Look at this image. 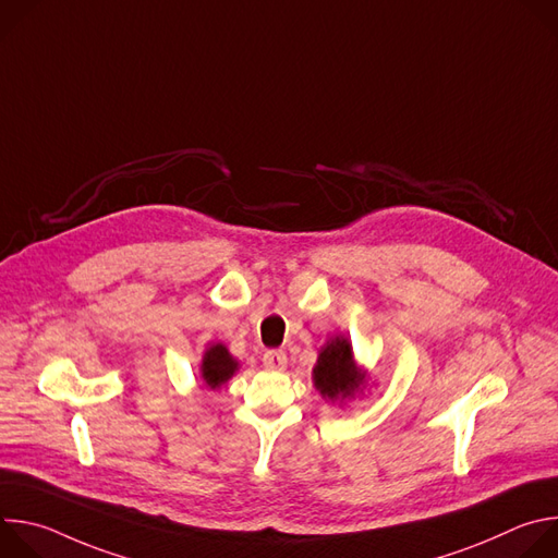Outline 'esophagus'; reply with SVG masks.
Masks as SVG:
<instances>
[{"label": "esophagus", "instance_id": "obj_1", "mask_svg": "<svg viewBox=\"0 0 558 558\" xmlns=\"http://www.w3.org/2000/svg\"><path fill=\"white\" fill-rule=\"evenodd\" d=\"M263 364H265V368H269V371H282V368L287 366V355H284V351H280V349L267 351V353L263 355Z\"/></svg>", "mask_w": 558, "mask_h": 558}]
</instances>
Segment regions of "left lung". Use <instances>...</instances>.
<instances>
[{
  "mask_svg": "<svg viewBox=\"0 0 558 558\" xmlns=\"http://www.w3.org/2000/svg\"><path fill=\"white\" fill-rule=\"evenodd\" d=\"M313 381L315 388L329 400H336V397L344 400V397L357 390L362 379L353 362L351 344L344 338H333L327 342V347H323L313 368Z\"/></svg>",
  "mask_w": 558,
  "mask_h": 558,
  "instance_id": "1",
  "label": "left lung"
}]
</instances>
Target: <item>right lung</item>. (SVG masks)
Instances as JSON below:
<instances>
[{
	"label": "right lung",
	"mask_w": 558,
	"mask_h": 558,
	"mask_svg": "<svg viewBox=\"0 0 558 558\" xmlns=\"http://www.w3.org/2000/svg\"><path fill=\"white\" fill-rule=\"evenodd\" d=\"M235 368H238V362L229 355V351L222 344L207 349L203 357V379L209 388H218L220 384H225Z\"/></svg>",
	"instance_id": "add662e5"
}]
</instances>
